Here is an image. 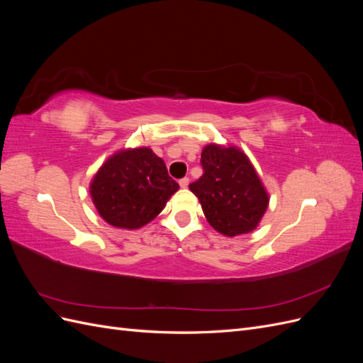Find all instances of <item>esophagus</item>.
<instances>
[{
    "label": "esophagus",
    "instance_id": "1",
    "mask_svg": "<svg viewBox=\"0 0 363 363\" xmlns=\"http://www.w3.org/2000/svg\"><path fill=\"white\" fill-rule=\"evenodd\" d=\"M180 186L182 188H188V184H189V179L188 177H183V179H180Z\"/></svg>",
    "mask_w": 363,
    "mask_h": 363
}]
</instances>
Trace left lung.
Returning a JSON list of instances; mask_svg holds the SVG:
<instances>
[{"mask_svg":"<svg viewBox=\"0 0 363 363\" xmlns=\"http://www.w3.org/2000/svg\"><path fill=\"white\" fill-rule=\"evenodd\" d=\"M203 175L189 184L216 232L236 236L255 230L268 207V194L248 157L235 147L207 145Z\"/></svg>","mask_w":363,"mask_h":363,"instance_id":"obj_1","label":"left lung"}]
</instances>
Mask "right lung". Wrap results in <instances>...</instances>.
I'll list each match as a JSON object with an SVG mask.
<instances>
[{
	"label": "right lung",
	"mask_w": 363,
	"mask_h": 363,
	"mask_svg": "<svg viewBox=\"0 0 363 363\" xmlns=\"http://www.w3.org/2000/svg\"><path fill=\"white\" fill-rule=\"evenodd\" d=\"M177 189L167 164L145 147L116 152L91 183L92 201L104 221L130 230L152 221Z\"/></svg>",
	"instance_id": "add662e5"
}]
</instances>
